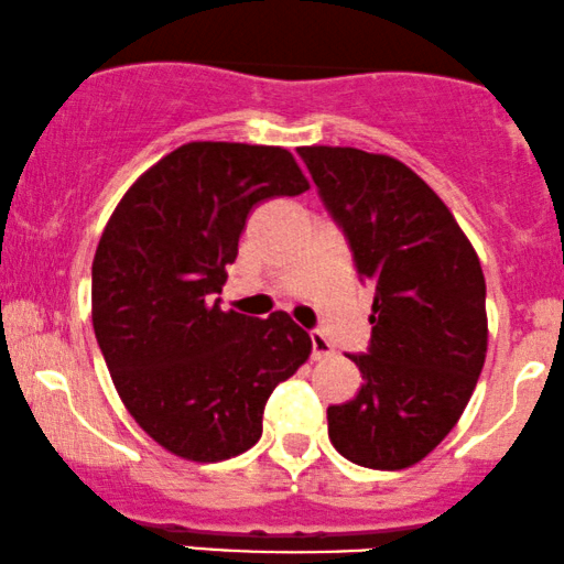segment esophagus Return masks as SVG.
<instances>
[{"label": "esophagus", "instance_id": "1", "mask_svg": "<svg viewBox=\"0 0 564 564\" xmlns=\"http://www.w3.org/2000/svg\"><path fill=\"white\" fill-rule=\"evenodd\" d=\"M311 356L314 359H327V356H333V343L322 333H311Z\"/></svg>", "mask_w": 564, "mask_h": 564}]
</instances>
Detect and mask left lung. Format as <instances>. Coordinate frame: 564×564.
Here are the masks:
<instances>
[{
    "instance_id": "left-lung-1",
    "label": "left lung",
    "mask_w": 564,
    "mask_h": 564,
    "mask_svg": "<svg viewBox=\"0 0 564 564\" xmlns=\"http://www.w3.org/2000/svg\"><path fill=\"white\" fill-rule=\"evenodd\" d=\"M375 288L372 340L350 356L354 401L327 409L333 446L354 465L406 469L452 433L488 348L486 276L446 203L390 155L297 148Z\"/></svg>"
}]
</instances>
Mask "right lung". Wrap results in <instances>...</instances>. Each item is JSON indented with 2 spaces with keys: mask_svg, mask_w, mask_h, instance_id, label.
Here are the masks:
<instances>
[{
  "mask_svg": "<svg viewBox=\"0 0 564 564\" xmlns=\"http://www.w3.org/2000/svg\"><path fill=\"white\" fill-rule=\"evenodd\" d=\"M306 189L284 148L189 142L112 210L91 263V324L123 406L165 452H248L271 390L308 359L311 337L284 311L256 319L214 301L250 210Z\"/></svg>",
  "mask_w": 564,
  "mask_h": 564,
  "instance_id": "obj_1",
  "label": "right lung"
}]
</instances>
